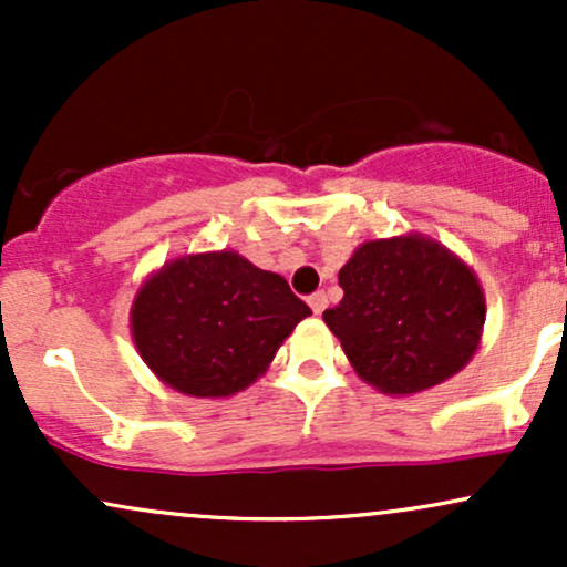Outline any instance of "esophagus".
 <instances>
[{
    "label": "esophagus",
    "mask_w": 567,
    "mask_h": 567,
    "mask_svg": "<svg viewBox=\"0 0 567 567\" xmlns=\"http://www.w3.org/2000/svg\"><path fill=\"white\" fill-rule=\"evenodd\" d=\"M309 306L315 315H322L324 306H328V296H324V292H315V296H309Z\"/></svg>",
    "instance_id": "1"
}]
</instances>
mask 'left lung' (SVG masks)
I'll list each match as a JSON object with an SVG mask.
<instances>
[{"label": "left lung", "mask_w": 567, "mask_h": 567, "mask_svg": "<svg viewBox=\"0 0 567 567\" xmlns=\"http://www.w3.org/2000/svg\"><path fill=\"white\" fill-rule=\"evenodd\" d=\"M343 298L322 320L362 381L415 394L458 373L480 347L485 296L474 271L421 234L370 239L338 271Z\"/></svg>", "instance_id": "left-lung-1"}]
</instances>
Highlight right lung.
Returning <instances> with one entry per match:
<instances>
[{
  "label": "right lung",
  "mask_w": 567,
  "mask_h": 567,
  "mask_svg": "<svg viewBox=\"0 0 567 567\" xmlns=\"http://www.w3.org/2000/svg\"><path fill=\"white\" fill-rule=\"evenodd\" d=\"M311 309L234 250L181 256L135 292L130 330L152 373L188 396L250 386Z\"/></svg>",
  "instance_id": "1"
}]
</instances>
